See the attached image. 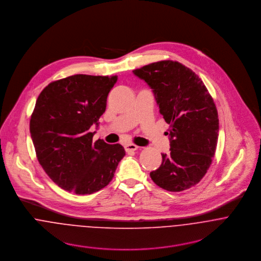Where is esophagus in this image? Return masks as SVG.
I'll return each mask as SVG.
<instances>
[{
    "label": "esophagus",
    "instance_id": "esophagus-1",
    "mask_svg": "<svg viewBox=\"0 0 261 261\" xmlns=\"http://www.w3.org/2000/svg\"><path fill=\"white\" fill-rule=\"evenodd\" d=\"M138 149V146L135 144H132V143H129V144L125 145V150L127 152H131V151H135Z\"/></svg>",
    "mask_w": 261,
    "mask_h": 261
}]
</instances>
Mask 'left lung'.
Returning a JSON list of instances; mask_svg holds the SVG:
<instances>
[{
	"label": "left lung",
	"mask_w": 261,
	"mask_h": 261,
	"mask_svg": "<svg viewBox=\"0 0 261 261\" xmlns=\"http://www.w3.org/2000/svg\"><path fill=\"white\" fill-rule=\"evenodd\" d=\"M152 89L159 112L170 125V153L150 177L172 192L196 185L215 154L219 120L216 106L202 80L176 61H159L133 70Z\"/></svg>",
	"instance_id": "8db88e82"
}]
</instances>
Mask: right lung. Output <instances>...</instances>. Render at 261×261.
<instances>
[{"instance_id":"add662e5","label":"right lung","mask_w":261,"mask_h":261,"mask_svg":"<svg viewBox=\"0 0 261 261\" xmlns=\"http://www.w3.org/2000/svg\"><path fill=\"white\" fill-rule=\"evenodd\" d=\"M117 76L73 75L50 83L40 93L30 120L39 163L59 187L76 194H92L113 179L125 156L120 144L93 142Z\"/></svg>"}]
</instances>
